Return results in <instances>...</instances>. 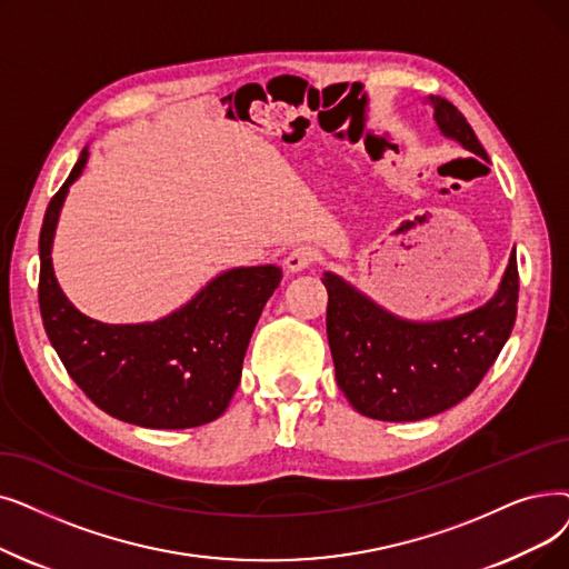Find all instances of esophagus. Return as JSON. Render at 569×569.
Returning <instances> with one entry per match:
<instances>
[{"label": "esophagus", "instance_id": "34e87169", "mask_svg": "<svg viewBox=\"0 0 569 569\" xmlns=\"http://www.w3.org/2000/svg\"><path fill=\"white\" fill-rule=\"evenodd\" d=\"M316 260H318V251H316V249H311V246H298V249H292V251L286 256L283 264H286L288 271H292V274H295V271L309 269Z\"/></svg>", "mask_w": 569, "mask_h": 569}]
</instances>
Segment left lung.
Returning <instances> with one entry per match:
<instances>
[{"label": "left lung", "mask_w": 569, "mask_h": 569, "mask_svg": "<svg viewBox=\"0 0 569 569\" xmlns=\"http://www.w3.org/2000/svg\"><path fill=\"white\" fill-rule=\"evenodd\" d=\"M428 104L443 137L488 160L451 102L430 94ZM323 283L337 383L356 411L379 421H421L465 400L500 356L516 320V253L486 305L441 320L395 316L335 271H326Z\"/></svg>", "instance_id": "left-lung-1"}]
</instances>
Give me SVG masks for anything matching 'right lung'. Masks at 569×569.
Segmentation results:
<instances>
[{"label":"right lung","mask_w":569,"mask_h":569,"mask_svg":"<svg viewBox=\"0 0 569 569\" xmlns=\"http://www.w3.org/2000/svg\"><path fill=\"white\" fill-rule=\"evenodd\" d=\"M88 146L43 216L39 307L48 339L88 398L139 428L183 430L216 421L232 400L258 318L281 267H232L148 323H102L73 307L53 271V239L67 192L88 164Z\"/></svg>","instance_id":"add662e5"}]
</instances>
